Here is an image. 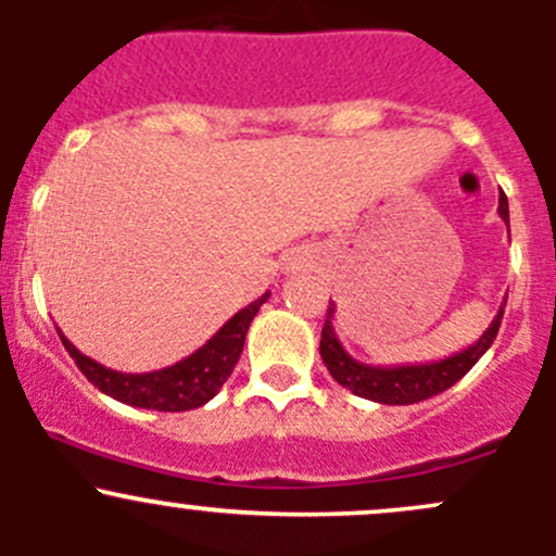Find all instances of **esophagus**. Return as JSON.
<instances>
[{
    "mask_svg": "<svg viewBox=\"0 0 556 556\" xmlns=\"http://www.w3.org/2000/svg\"><path fill=\"white\" fill-rule=\"evenodd\" d=\"M304 266H309V255H306V252H293V257H290V268L299 271V268Z\"/></svg>",
    "mask_w": 556,
    "mask_h": 556,
    "instance_id": "34e87169",
    "label": "esophagus"
}]
</instances>
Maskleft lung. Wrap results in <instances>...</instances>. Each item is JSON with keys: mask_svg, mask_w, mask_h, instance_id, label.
<instances>
[{"mask_svg": "<svg viewBox=\"0 0 556 556\" xmlns=\"http://www.w3.org/2000/svg\"><path fill=\"white\" fill-rule=\"evenodd\" d=\"M497 215H501L503 223L508 226L506 193H501V199H497ZM503 312H506V301L501 304V309H497L490 328L479 336V341L465 346L463 352H454V355L444 357V361L414 363V366H368V363L355 361V357L344 350L339 336H336V304L330 301L328 317H325L323 325V339H319V355H323V363L328 366L330 377H333L341 387H346L350 392H355V395L368 397V401L377 403H387V406H408V403L428 401V397L439 395V392L457 384L459 379L479 363V357L492 346L497 330H501Z\"/></svg>", "mask_w": 556, "mask_h": 556, "instance_id": "1", "label": "left lung"}]
</instances>
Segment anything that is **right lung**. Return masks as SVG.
I'll return each instance as SVG.
<instances>
[{
	"mask_svg": "<svg viewBox=\"0 0 556 556\" xmlns=\"http://www.w3.org/2000/svg\"><path fill=\"white\" fill-rule=\"evenodd\" d=\"M268 295L271 293H263L261 299L247 304L244 309H239L193 355L182 357L174 366L148 374L112 371V368L102 366V363L83 355L61 330L59 336L64 341L66 352L72 355V361L83 371V377L93 387H99L104 395L128 403V406L153 408V412H190V408H199L204 403H210L220 392V387L228 382V377H231L233 366H237L239 355L244 350V339L252 317L266 304Z\"/></svg>",
	"mask_w": 556,
	"mask_h": 556,
	"instance_id": "obj_1",
	"label": "right lung"
}]
</instances>
